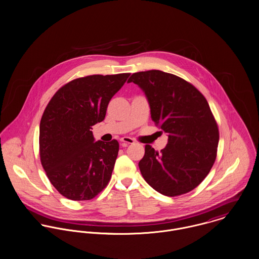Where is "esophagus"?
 <instances>
[{"label":"esophagus","instance_id":"34e87169","mask_svg":"<svg viewBox=\"0 0 259 259\" xmlns=\"http://www.w3.org/2000/svg\"><path fill=\"white\" fill-rule=\"evenodd\" d=\"M120 141L122 142V145H129V144H133L135 143V141H134V139H132V138H130V137H122L121 139H120Z\"/></svg>","mask_w":259,"mask_h":259}]
</instances>
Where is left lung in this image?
Here are the masks:
<instances>
[{"mask_svg": "<svg viewBox=\"0 0 259 259\" xmlns=\"http://www.w3.org/2000/svg\"><path fill=\"white\" fill-rule=\"evenodd\" d=\"M128 82L143 89L155 125L168 133L160 153L145 146L139 162L144 180L167 197L193 191L213 166L220 139L205 97L192 83L161 70L135 72Z\"/></svg>", "mask_w": 259, "mask_h": 259, "instance_id": "left-lung-1", "label": "left lung"}]
</instances>
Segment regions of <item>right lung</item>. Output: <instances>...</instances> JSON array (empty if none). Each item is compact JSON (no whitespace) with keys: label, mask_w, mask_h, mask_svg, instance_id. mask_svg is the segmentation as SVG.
<instances>
[{"label":"right lung","mask_w":259,"mask_h":259,"mask_svg":"<svg viewBox=\"0 0 259 259\" xmlns=\"http://www.w3.org/2000/svg\"><path fill=\"white\" fill-rule=\"evenodd\" d=\"M129 75L75 78L48 103L39 124V158L50 182L66 199L91 200L108 185L119 143L94 142L91 129L104 120L109 101Z\"/></svg>","instance_id":"add662e5"}]
</instances>
